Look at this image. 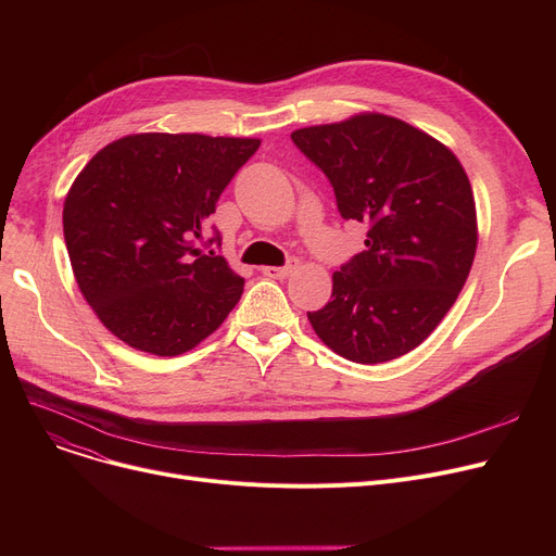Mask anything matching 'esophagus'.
Here are the masks:
<instances>
[{"mask_svg":"<svg viewBox=\"0 0 556 556\" xmlns=\"http://www.w3.org/2000/svg\"><path fill=\"white\" fill-rule=\"evenodd\" d=\"M298 266H300L298 258H290V261H288V266H283V268L266 266V268H263L261 273L266 275V277H273V279H286V277H290V275H293V273L298 270Z\"/></svg>","mask_w":556,"mask_h":556,"instance_id":"esophagus-1","label":"esophagus"}]
</instances>
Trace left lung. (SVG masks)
Instances as JSON below:
<instances>
[{
  "label": "left lung",
  "instance_id": "8db88e82",
  "mask_svg": "<svg viewBox=\"0 0 556 556\" xmlns=\"http://www.w3.org/2000/svg\"><path fill=\"white\" fill-rule=\"evenodd\" d=\"M298 149L325 170L342 218L365 223V250L333 273L331 302L308 323L346 361L388 363L442 323L478 250L476 198L457 155L381 112L300 128Z\"/></svg>",
  "mask_w": 556,
  "mask_h": 556
}]
</instances>
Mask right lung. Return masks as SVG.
I'll return each mask as SVG.
<instances>
[{
    "mask_svg": "<svg viewBox=\"0 0 556 556\" xmlns=\"http://www.w3.org/2000/svg\"><path fill=\"white\" fill-rule=\"evenodd\" d=\"M256 137L137 132L114 139L76 175L63 207L83 298L128 346L180 356L239 304L245 279L195 239Z\"/></svg>",
    "mask_w": 556,
    "mask_h": 556,
    "instance_id": "obj_1",
    "label": "right lung"
}]
</instances>
